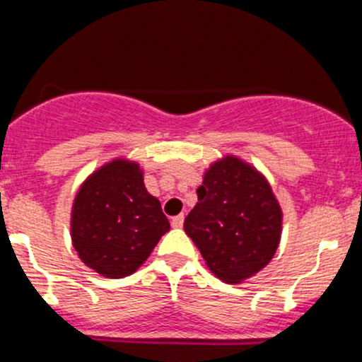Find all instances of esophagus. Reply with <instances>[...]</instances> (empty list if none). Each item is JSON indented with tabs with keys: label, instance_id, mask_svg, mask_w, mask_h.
<instances>
[{
	"label": "esophagus",
	"instance_id": "obj_1",
	"mask_svg": "<svg viewBox=\"0 0 362 362\" xmlns=\"http://www.w3.org/2000/svg\"><path fill=\"white\" fill-rule=\"evenodd\" d=\"M182 224H184V214L173 216V218H172V226L173 228H182Z\"/></svg>",
	"mask_w": 362,
	"mask_h": 362
}]
</instances>
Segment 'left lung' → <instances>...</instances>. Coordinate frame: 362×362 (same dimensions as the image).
Wrapping results in <instances>:
<instances>
[{
	"label": "left lung",
	"instance_id": "1",
	"mask_svg": "<svg viewBox=\"0 0 362 362\" xmlns=\"http://www.w3.org/2000/svg\"><path fill=\"white\" fill-rule=\"evenodd\" d=\"M184 230L214 276L236 284L271 262L279 247L282 211L262 173L226 156L204 173Z\"/></svg>",
	"mask_w": 362,
	"mask_h": 362
}]
</instances>
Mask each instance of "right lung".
Listing matches in <instances>:
<instances>
[{"mask_svg": "<svg viewBox=\"0 0 362 362\" xmlns=\"http://www.w3.org/2000/svg\"><path fill=\"white\" fill-rule=\"evenodd\" d=\"M170 230L136 161L114 160L83 182L73 202L71 240L80 259L110 279L131 276Z\"/></svg>", "mask_w": 362, "mask_h": 362, "instance_id": "1", "label": "right lung"}]
</instances>
